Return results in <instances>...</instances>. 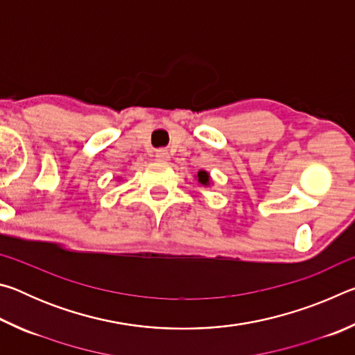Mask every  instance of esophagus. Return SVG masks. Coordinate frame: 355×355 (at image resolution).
Returning a JSON list of instances; mask_svg holds the SVG:
<instances>
[{
  "label": "esophagus",
  "instance_id": "obj_1",
  "mask_svg": "<svg viewBox=\"0 0 355 355\" xmlns=\"http://www.w3.org/2000/svg\"><path fill=\"white\" fill-rule=\"evenodd\" d=\"M156 159H159V161H167L171 158V155H169V152H167V150H164V148H159V150H156Z\"/></svg>",
  "mask_w": 355,
  "mask_h": 355
}]
</instances>
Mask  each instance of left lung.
<instances>
[{"mask_svg": "<svg viewBox=\"0 0 355 355\" xmlns=\"http://www.w3.org/2000/svg\"><path fill=\"white\" fill-rule=\"evenodd\" d=\"M194 178H196L197 183H199L200 186H205V188H209V186L213 184L211 177H209V172L203 171V169H200L199 172H197L196 175H194Z\"/></svg>", "mask_w": 355, "mask_h": 355, "instance_id": "obj_1", "label": "left lung"}]
</instances>
